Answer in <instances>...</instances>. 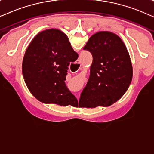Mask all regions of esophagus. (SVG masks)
Here are the masks:
<instances>
[{
	"label": "esophagus",
	"mask_w": 154,
	"mask_h": 154,
	"mask_svg": "<svg viewBox=\"0 0 154 154\" xmlns=\"http://www.w3.org/2000/svg\"><path fill=\"white\" fill-rule=\"evenodd\" d=\"M81 64V62H80V61L79 60H77V62L76 63H75V66H79V69H80V67H81V64ZM77 72V71H75V73H76ZM78 99H79V97H78Z\"/></svg>",
	"instance_id": "1"
}]
</instances>
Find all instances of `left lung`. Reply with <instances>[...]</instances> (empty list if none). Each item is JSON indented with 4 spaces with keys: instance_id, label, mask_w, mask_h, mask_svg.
I'll return each mask as SVG.
<instances>
[{
    "instance_id": "left-lung-1",
    "label": "left lung",
    "mask_w": 154,
    "mask_h": 154,
    "mask_svg": "<svg viewBox=\"0 0 154 154\" xmlns=\"http://www.w3.org/2000/svg\"><path fill=\"white\" fill-rule=\"evenodd\" d=\"M83 50L92 54V63L79 106H110L125 94L131 83L132 66L127 48L116 34L100 31L90 38Z\"/></svg>"
}]
</instances>
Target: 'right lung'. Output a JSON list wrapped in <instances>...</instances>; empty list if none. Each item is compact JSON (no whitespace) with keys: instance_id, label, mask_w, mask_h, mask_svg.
Wrapping results in <instances>:
<instances>
[{"instance_id":"1","label":"right lung","mask_w":154,"mask_h":154,"mask_svg":"<svg viewBox=\"0 0 154 154\" xmlns=\"http://www.w3.org/2000/svg\"><path fill=\"white\" fill-rule=\"evenodd\" d=\"M79 54L66 35L58 29L41 31L27 48L22 73L29 91L43 103L75 106L77 99L66 87L65 80L71 62Z\"/></svg>"}]
</instances>
